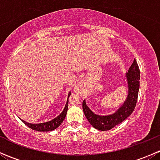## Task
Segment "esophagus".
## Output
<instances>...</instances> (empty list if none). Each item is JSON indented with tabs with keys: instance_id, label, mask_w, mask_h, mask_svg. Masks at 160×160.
Wrapping results in <instances>:
<instances>
[{
	"instance_id": "34e87169",
	"label": "esophagus",
	"mask_w": 160,
	"mask_h": 160,
	"mask_svg": "<svg viewBox=\"0 0 160 160\" xmlns=\"http://www.w3.org/2000/svg\"><path fill=\"white\" fill-rule=\"evenodd\" d=\"M80 86H82V84H81V83H80V84H78V86L77 87V88H80Z\"/></svg>"
}]
</instances>
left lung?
I'll return each mask as SVG.
<instances>
[{"label": "left lung", "mask_w": 160, "mask_h": 160, "mask_svg": "<svg viewBox=\"0 0 160 160\" xmlns=\"http://www.w3.org/2000/svg\"><path fill=\"white\" fill-rule=\"evenodd\" d=\"M128 84V95L123 105L114 114L107 116L95 114L83 101V111L87 119L94 128L101 131H108L122 123L132 114L136 105L139 90L140 70L137 61L134 59L133 63L126 73Z\"/></svg>", "instance_id": "1"}]
</instances>
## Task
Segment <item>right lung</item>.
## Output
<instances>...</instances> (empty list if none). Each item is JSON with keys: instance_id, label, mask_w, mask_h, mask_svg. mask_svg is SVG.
I'll list each match as a JSON object with an SVG mask.
<instances>
[{"instance_id": "add662e5", "label": "right lung", "mask_w": 160, "mask_h": 160, "mask_svg": "<svg viewBox=\"0 0 160 160\" xmlns=\"http://www.w3.org/2000/svg\"><path fill=\"white\" fill-rule=\"evenodd\" d=\"M71 94V92L69 93L68 95V99L69 97ZM67 99V104L65 106V108H64L63 111L58 116L57 118H54L53 120L49 121L48 122H45V123H40V124H30V123H27L25 122V121L21 120L28 127H29L30 128H32V130H35V131H38V132H49V131H52L54 129H56V128L59 126V125L62 124V122H63V120L65 119L66 115H67V110H68V103L69 101Z\"/></svg>"}]
</instances>
